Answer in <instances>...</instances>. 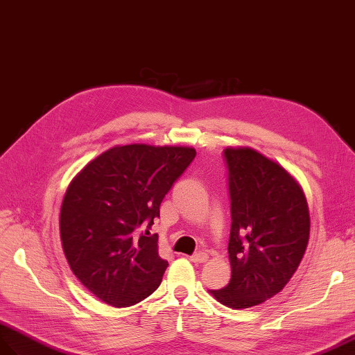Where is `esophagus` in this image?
Returning <instances> with one entry per match:
<instances>
[{"label": "esophagus", "mask_w": 355, "mask_h": 355, "mask_svg": "<svg viewBox=\"0 0 355 355\" xmlns=\"http://www.w3.org/2000/svg\"><path fill=\"white\" fill-rule=\"evenodd\" d=\"M207 254L206 252H196L194 255L189 257V260L193 263H197V264H201V263H206L207 261Z\"/></svg>", "instance_id": "1"}]
</instances>
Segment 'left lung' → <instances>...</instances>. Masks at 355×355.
<instances>
[{
    "label": "left lung",
    "mask_w": 355,
    "mask_h": 355,
    "mask_svg": "<svg viewBox=\"0 0 355 355\" xmlns=\"http://www.w3.org/2000/svg\"><path fill=\"white\" fill-rule=\"evenodd\" d=\"M224 157L232 198V279L209 293L228 308L246 309L290 282L309 242V207L299 182L276 161L248 146H228Z\"/></svg>",
    "instance_id": "8db88e82"
}]
</instances>
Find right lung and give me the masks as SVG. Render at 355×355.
Returning a JSON list of instances; mask_svg holds the SVG:
<instances>
[{
	"instance_id": "1",
	"label": "right lung",
	"mask_w": 355,
	"mask_h": 355,
	"mask_svg": "<svg viewBox=\"0 0 355 355\" xmlns=\"http://www.w3.org/2000/svg\"><path fill=\"white\" fill-rule=\"evenodd\" d=\"M196 157L189 146H113L73 178L61 205L60 233L70 269L100 300L125 308L154 293L168 263L154 224L162 198Z\"/></svg>"
}]
</instances>
